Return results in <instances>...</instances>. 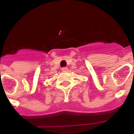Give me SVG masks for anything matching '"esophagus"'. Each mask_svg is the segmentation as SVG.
<instances>
[{"label": "esophagus", "mask_w": 134, "mask_h": 134, "mask_svg": "<svg viewBox=\"0 0 134 134\" xmlns=\"http://www.w3.org/2000/svg\"><path fill=\"white\" fill-rule=\"evenodd\" d=\"M67 70H68V69H67V67H62V72H67Z\"/></svg>", "instance_id": "obj_1"}]
</instances>
